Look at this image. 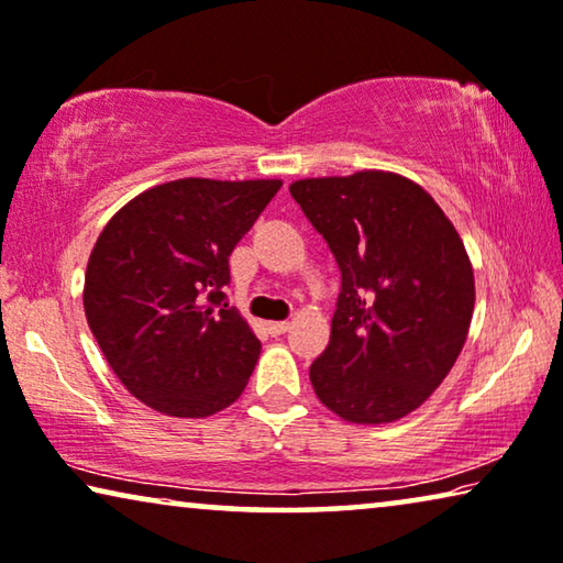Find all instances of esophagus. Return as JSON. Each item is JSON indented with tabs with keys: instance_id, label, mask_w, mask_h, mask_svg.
<instances>
[{
	"instance_id": "esophagus-1",
	"label": "esophagus",
	"mask_w": 563,
	"mask_h": 563,
	"mask_svg": "<svg viewBox=\"0 0 563 563\" xmlns=\"http://www.w3.org/2000/svg\"><path fill=\"white\" fill-rule=\"evenodd\" d=\"M291 328L289 322H268L266 324V330L272 332V335H284V332H287Z\"/></svg>"
}]
</instances>
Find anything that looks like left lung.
<instances>
[{"label":"left lung","instance_id":"8db88e82","mask_svg":"<svg viewBox=\"0 0 563 563\" xmlns=\"http://www.w3.org/2000/svg\"><path fill=\"white\" fill-rule=\"evenodd\" d=\"M289 192L342 276L330 342L309 365L317 398L353 423L406 417L467 340L475 276L460 233L421 185L383 169L309 177Z\"/></svg>","mask_w":563,"mask_h":563}]
</instances>
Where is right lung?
<instances>
[{
	"mask_svg": "<svg viewBox=\"0 0 563 563\" xmlns=\"http://www.w3.org/2000/svg\"><path fill=\"white\" fill-rule=\"evenodd\" d=\"M282 180L185 177L129 200L96 241L84 309L129 394L202 419L243 394L262 342L225 305L228 256Z\"/></svg>",
	"mask_w": 563,
	"mask_h": 563,
	"instance_id": "obj_1",
	"label": "right lung"
}]
</instances>
